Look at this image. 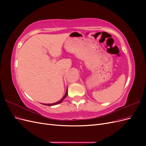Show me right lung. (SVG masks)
I'll return each mask as SVG.
<instances>
[{"label":"right lung","instance_id":"obj_1","mask_svg":"<svg viewBox=\"0 0 146 146\" xmlns=\"http://www.w3.org/2000/svg\"><path fill=\"white\" fill-rule=\"evenodd\" d=\"M67 95H68V89H67V90H66V94H64V96H63V98L61 99L60 100H59V101H58L57 102H55V103H54V104H43V105H47V106H52V105H57V104H60V103H61L64 100V99L66 98V96H67Z\"/></svg>","mask_w":146,"mask_h":146}]
</instances>
